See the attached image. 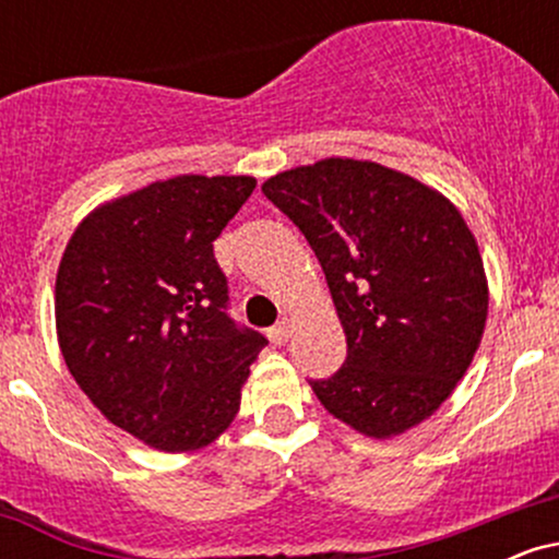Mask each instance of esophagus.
I'll list each match as a JSON object with an SVG mask.
<instances>
[{
  "mask_svg": "<svg viewBox=\"0 0 559 559\" xmlns=\"http://www.w3.org/2000/svg\"><path fill=\"white\" fill-rule=\"evenodd\" d=\"M267 336H271V342L273 344H286L288 342V336H292V323H288V320L284 318V320H278V323L273 325L271 331H267Z\"/></svg>",
  "mask_w": 559,
  "mask_h": 559,
  "instance_id": "esophagus-1",
  "label": "esophagus"
}]
</instances>
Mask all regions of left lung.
<instances>
[{
  "label": "left lung",
  "mask_w": 559,
  "mask_h": 559,
  "mask_svg": "<svg viewBox=\"0 0 559 559\" xmlns=\"http://www.w3.org/2000/svg\"><path fill=\"white\" fill-rule=\"evenodd\" d=\"M265 194L305 234L346 333L336 373L310 381L333 418L389 439L452 394L489 310L484 262L439 191L362 159L278 173Z\"/></svg>",
  "instance_id": "8db88e82"
}]
</instances>
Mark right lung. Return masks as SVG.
Listing matches in <instances>:
<instances>
[{"mask_svg": "<svg viewBox=\"0 0 559 559\" xmlns=\"http://www.w3.org/2000/svg\"><path fill=\"white\" fill-rule=\"evenodd\" d=\"M258 181L178 176L96 207L55 286L68 370L107 420L163 452L215 441L267 338L228 316L213 241Z\"/></svg>", "mask_w": 559, "mask_h": 559, "instance_id": "add662e5", "label": "right lung"}]
</instances>
